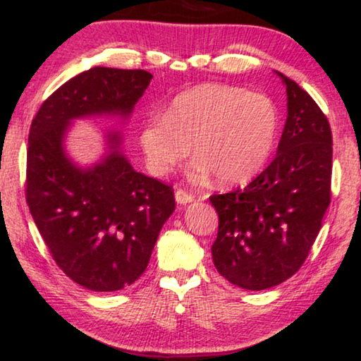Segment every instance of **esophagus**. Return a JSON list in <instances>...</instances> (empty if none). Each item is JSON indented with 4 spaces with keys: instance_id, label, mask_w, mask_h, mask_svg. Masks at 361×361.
Returning a JSON list of instances; mask_svg holds the SVG:
<instances>
[{
    "instance_id": "1",
    "label": "esophagus",
    "mask_w": 361,
    "mask_h": 361,
    "mask_svg": "<svg viewBox=\"0 0 361 361\" xmlns=\"http://www.w3.org/2000/svg\"><path fill=\"white\" fill-rule=\"evenodd\" d=\"M194 199H195V197L192 195V194H189V192H185V190H182V189H177L176 190V202H177V204H180V205L190 204V202H194Z\"/></svg>"
}]
</instances>
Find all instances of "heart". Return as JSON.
Returning a JSON list of instances; mask_svg holds the SVG:
<instances>
[{
	"label": "heart",
	"mask_w": 361,
	"mask_h": 361,
	"mask_svg": "<svg viewBox=\"0 0 361 361\" xmlns=\"http://www.w3.org/2000/svg\"><path fill=\"white\" fill-rule=\"evenodd\" d=\"M279 133L268 95L225 83H202L172 98L166 116L142 125L140 146L154 176H167L192 151L194 177L214 172L220 184L246 182L263 169Z\"/></svg>",
	"instance_id": "heart-1"
}]
</instances>
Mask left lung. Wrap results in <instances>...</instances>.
<instances>
[{
  "instance_id": "left-lung-1",
  "label": "left lung",
  "mask_w": 361,
  "mask_h": 361,
  "mask_svg": "<svg viewBox=\"0 0 361 361\" xmlns=\"http://www.w3.org/2000/svg\"><path fill=\"white\" fill-rule=\"evenodd\" d=\"M278 75L288 93V120L274 161L243 189L210 197L219 214L215 268L248 290L273 288L298 273L330 204L327 116L298 83Z\"/></svg>"
}]
</instances>
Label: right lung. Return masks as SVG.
Here are the masks:
<instances>
[{
	"label": "right lung",
	"mask_w": 361,
	"mask_h": 361,
	"mask_svg": "<svg viewBox=\"0 0 361 361\" xmlns=\"http://www.w3.org/2000/svg\"><path fill=\"white\" fill-rule=\"evenodd\" d=\"M146 71L93 67L59 87L29 130L26 202L49 253L83 288L120 290L145 273L162 225L176 209L174 190L133 169L108 135V152L80 169L63 151L72 120L130 116L149 85Z\"/></svg>",
	"instance_id": "1"
}]
</instances>
